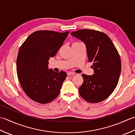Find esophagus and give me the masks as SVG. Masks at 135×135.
<instances>
[{
    "label": "esophagus",
    "instance_id": "obj_1",
    "mask_svg": "<svg viewBox=\"0 0 135 135\" xmlns=\"http://www.w3.org/2000/svg\"><path fill=\"white\" fill-rule=\"evenodd\" d=\"M67 75L68 76H70V75H75V73H73V72H71V71H68L67 72Z\"/></svg>",
    "mask_w": 135,
    "mask_h": 135
}]
</instances>
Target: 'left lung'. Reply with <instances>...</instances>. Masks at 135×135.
I'll return each instance as SVG.
<instances>
[{
  "label": "left lung",
  "mask_w": 135,
  "mask_h": 135,
  "mask_svg": "<svg viewBox=\"0 0 135 135\" xmlns=\"http://www.w3.org/2000/svg\"><path fill=\"white\" fill-rule=\"evenodd\" d=\"M70 34L85 44L89 60L93 64L94 74L82 75L79 94L87 102H101L112 94L118 83L121 71L119 55L105 33L83 29Z\"/></svg>",
  "instance_id": "obj_1"
}]
</instances>
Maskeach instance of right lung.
<instances>
[{
    "label": "right lung",
    "instance_id": "obj_1",
    "mask_svg": "<svg viewBox=\"0 0 135 135\" xmlns=\"http://www.w3.org/2000/svg\"><path fill=\"white\" fill-rule=\"evenodd\" d=\"M69 33L35 31L19 49L16 62L18 80L26 94L35 102L50 103L59 94L67 74L49 69L48 60L56 54Z\"/></svg>",
    "mask_w": 135,
    "mask_h": 135
}]
</instances>
